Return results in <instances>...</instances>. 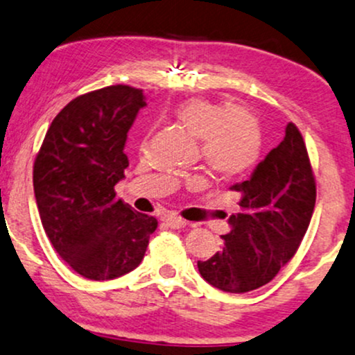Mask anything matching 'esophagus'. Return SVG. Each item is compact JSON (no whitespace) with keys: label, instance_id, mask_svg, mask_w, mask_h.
<instances>
[{"label":"esophagus","instance_id":"34e87169","mask_svg":"<svg viewBox=\"0 0 355 355\" xmlns=\"http://www.w3.org/2000/svg\"><path fill=\"white\" fill-rule=\"evenodd\" d=\"M166 224H168L171 229H182L187 226L186 220L182 218H179V216H169V218L166 219Z\"/></svg>","mask_w":355,"mask_h":355}]
</instances>
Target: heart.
<instances>
[{
  "label": "heart",
  "instance_id": "heart-1",
  "mask_svg": "<svg viewBox=\"0 0 355 355\" xmlns=\"http://www.w3.org/2000/svg\"><path fill=\"white\" fill-rule=\"evenodd\" d=\"M174 118L199 139L204 162L218 176H241L259 159V121L243 106L226 107L206 98H191L178 104Z\"/></svg>",
  "mask_w": 355,
  "mask_h": 355
}]
</instances>
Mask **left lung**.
I'll return each instance as SVG.
<instances>
[{
	"label": "left lung",
	"instance_id": "left-lung-1",
	"mask_svg": "<svg viewBox=\"0 0 355 355\" xmlns=\"http://www.w3.org/2000/svg\"><path fill=\"white\" fill-rule=\"evenodd\" d=\"M239 212L229 218L223 248L198 261L204 281L243 294L268 284L294 257L315 206V179L306 143L294 123L248 181L231 186Z\"/></svg>",
	"mask_w": 355,
	"mask_h": 355
}]
</instances>
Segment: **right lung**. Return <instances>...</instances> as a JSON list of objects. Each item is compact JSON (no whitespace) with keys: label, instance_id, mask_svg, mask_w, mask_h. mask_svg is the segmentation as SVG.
Listing matches in <instances>:
<instances>
[{"label":"right lung","instance_id":"add662e5","mask_svg":"<svg viewBox=\"0 0 355 355\" xmlns=\"http://www.w3.org/2000/svg\"><path fill=\"white\" fill-rule=\"evenodd\" d=\"M146 106L143 89L116 85L66 104L33 168L41 223L53 248L91 281H110L143 261L156 218L116 198L129 166L128 131Z\"/></svg>","mask_w":355,"mask_h":355}]
</instances>
